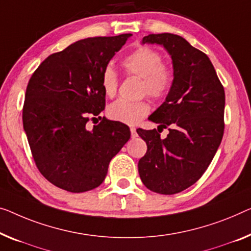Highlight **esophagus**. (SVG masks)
<instances>
[{
	"label": "esophagus",
	"instance_id": "34e87169",
	"mask_svg": "<svg viewBox=\"0 0 251 251\" xmlns=\"http://www.w3.org/2000/svg\"><path fill=\"white\" fill-rule=\"evenodd\" d=\"M130 134H132V137H135L137 135L136 128H134V127H130Z\"/></svg>",
	"mask_w": 251,
	"mask_h": 251
}]
</instances>
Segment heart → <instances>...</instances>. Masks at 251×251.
I'll list each match as a JSON object with an SVG mask.
<instances>
[{
    "instance_id": "heart-1",
    "label": "heart",
    "mask_w": 251,
    "mask_h": 251,
    "mask_svg": "<svg viewBox=\"0 0 251 251\" xmlns=\"http://www.w3.org/2000/svg\"><path fill=\"white\" fill-rule=\"evenodd\" d=\"M161 54L151 47H140L123 59L122 65L128 74L143 78L142 92L154 99L167 96L173 84V73L167 65L162 64ZM101 87L107 97H114L118 87V77L111 67H107L101 76ZM150 113V104L142 101L117 100L108 107L107 114L110 119L136 125Z\"/></svg>"
}]
</instances>
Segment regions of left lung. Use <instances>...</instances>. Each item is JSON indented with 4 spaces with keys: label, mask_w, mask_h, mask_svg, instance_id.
Here are the masks:
<instances>
[{
    "label": "left lung",
    "mask_w": 251,
    "mask_h": 251,
    "mask_svg": "<svg viewBox=\"0 0 251 251\" xmlns=\"http://www.w3.org/2000/svg\"><path fill=\"white\" fill-rule=\"evenodd\" d=\"M142 44L167 50L174 80L161 106L149 117L163 128L171 126L167 137L156 129H136L148 145L138 174L150 190L174 195L195 184L214 158L223 137L226 95L208 56L182 37L149 35Z\"/></svg>",
    "instance_id": "8db88e82"
}]
</instances>
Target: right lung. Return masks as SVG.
I'll return each mask as SVG.
<instances>
[{"label": "right lung", "mask_w": 251, "mask_h": 251, "mask_svg": "<svg viewBox=\"0 0 251 251\" xmlns=\"http://www.w3.org/2000/svg\"><path fill=\"white\" fill-rule=\"evenodd\" d=\"M130 36L78 40L48 56L29 80L22 122L33 160L48 181L67 192L101 185L111 159L129 140L121 122L100 117L92 129L87 123L104 109L102 73Z\"/></svg>", "instance_id": "add662e5"}]
</instances>
